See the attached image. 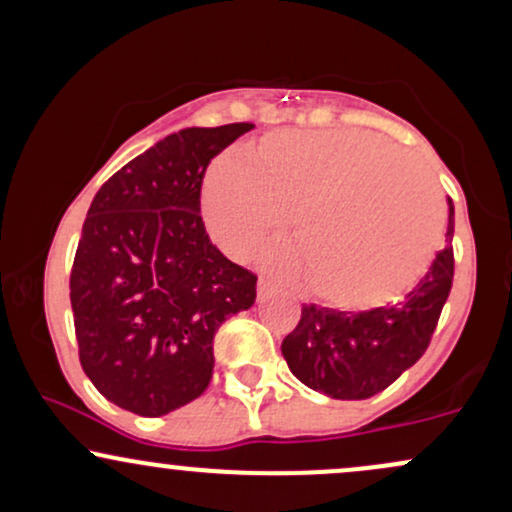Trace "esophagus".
Masks as SVG:
<instances>
[{
	"label": "esophagus",
	"instance_id": "esophagus-1",
	"mask_svg": "<svg viewBox=\"0 0 512 512\" xmlns=\"http://www.w3.org/2000/svg\"><path fill=\"white\" fill-rule=\"evenodd\" d=\"M272 291H274L272 281L260 279V284H257V301H267V298L272 296Z\"/></svg>",
	"mask_w": 512,
	"mask_h": 512
}]
</instances>
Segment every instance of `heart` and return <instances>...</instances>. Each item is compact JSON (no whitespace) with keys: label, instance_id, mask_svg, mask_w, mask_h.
<instances>
[{"label":"heart","instance_id":"heart-1","mask_svg":"<svg viewBox=\"0 0 512 512\" xmlns=\"http://www.w3.org/2000/svg\"><path fill=\"white\" fill-rule=\"evenodd\" d=\"M289 211L293 248L274 252L272 262L342 308L402 296L443 228V204L424 170L358 129L279 132L255 161L228 154L211 170L204 214L223 250H255L286 226Z\"/></svg>","mask_w":512,"mask_h":512}]
</instances>
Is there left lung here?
<instances>
[{
	"label": "left lung",
	"mask_w": 512,
	"mask_h": 512,
	"mask_svg": "<svg viewBox=\"0 0 512 512\" xmlns=\"http://www.w3.org/2000/svg\"><path fill=\"white\" fill-rule=\"evenodd\" d=\"M455 209L448 199L445 248L404 301L387 308L349 310L303 305L301 322L281 342L289 370L332 399H368L392 385L424 356L452 289Z\"/></svg>",
	"instance_id": "left-lung-1"
}]
</instances>
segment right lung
Masks as SVG:
<instances>
[{
    "mask_svg": "<svg viewBox=\"0 0 512 512\" xmlns=\"http://www.w3.org/2000/svg\"><path fill=\"white\" fill-rule=\"evenodd\" d=\"M252 127L168 134L88 207L69 276L79 361L132 414L163 416L202 395L216 330L255 303L257 276L211 245L199 214L211 158Z\"/></svg>",
    "mask_w": 512,
    "mask_h": 512,
    "instance_id": "add662e5",
    "label": "right lung"
}]
</instances>
